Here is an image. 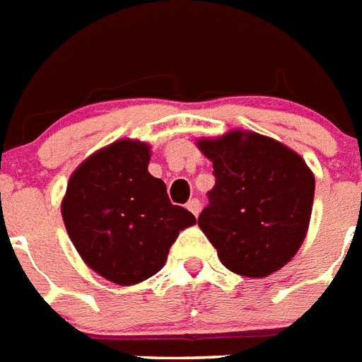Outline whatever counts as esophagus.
I'll list each match as a JSON object with an SVG mask.
<instances>
[{
  "mask_svg": "<svg viewBox=\"0 0 362 362\" xmlns=\"http://www.w3.org/2000/svg\"><path fill=\"white\" fill-rule=\"evenodd\" d=\"M186 209L189 210L193 216H199V210H201V203H199V199H192V201L186 204Z\"/></svg>",
  "mask_w": 362,
  "mask_h": 362,
  "instance_id": "34e87169",
  "label": "esophagus"
}]
</instances>
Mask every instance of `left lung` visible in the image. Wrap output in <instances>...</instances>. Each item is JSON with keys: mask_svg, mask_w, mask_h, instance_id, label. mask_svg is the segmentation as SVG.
I'll return each mask as SVG.
<instances>
[{"mask_svg": "<svg viewBox=\"0 0 362 362\" xmlns=\"http://www.w3.org/2000/svg\"><path fill=\"white\" fill-rule=\"evenodd\" d=\"M216 186L199 227L235 274L264 278L297 253L308 231L315 180L286 144L253 131L201 139Z\"/></svg>", "mask_w": 362, "mask_h": 362, "instance_id": "1", "label": "left lung"}]
</instances>
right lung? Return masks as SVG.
Instances as JSON below:
<instances>
[{
  "label": "right lung",
  "mask_w": 362,
  "mask_h": 362,
  "mask_svg": "<svg viewBox=\"0 0 362 362\" xmlns=\"http://www.w3.org/2000/svg\"><path fill=\"white\" fill-rule=\"evenodd\" d=\"M150 146L122 139L92 153L71 175L65 229L84 263L118 286H133L163 269L189 210L169 201L163 180L148 173Z\"/></svg>",
  "instance_id": "obj_1"
}]
</instances>
